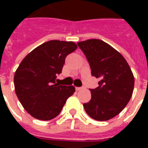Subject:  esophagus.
I'll return each instance as SVG.
<instances>
[{
	"label": "esophagus",
	"mask_w": 148,
	"mask_h": 148,
	"mask_svg": "<svg viewBox=\"0 0 148 148\" xmlns=\"http://www.w3.org/2000/svg\"><path fill=\"white\" fill-rule=\"evenodd\" d=\"M84 87H76V90L78 91V90H83Z\"/></svg>",
	"instance_id": "34e87169"
}]
</instances>
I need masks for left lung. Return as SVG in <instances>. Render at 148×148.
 I'll use <instances>...</instances> for the list:
<instances>
[{
  "label": "left lung",
  "instance_id": "left-lung-1",
  "mask_svg": "<svg viewBox=\"0 0 148 148\" xmlns=\"http://www.w3.org/2000/svg\"><path fill=\"white\" fill-rule=\"evenodd\" d=\"M91 69L100 78L98 86L90 89L91 99L83 104L90 117L105 121L118 115L130 101L134 89V76L125 58L108 43L100 39L77 42Z\"/></svg>",
  "mask_w": 148,
  "mask_h": 148
}]
</instances>
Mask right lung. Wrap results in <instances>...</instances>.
Returning <instances> with one entry per match:
<instances>
[{"label": "right lung", "mask_w": 148, "mask_h": 148, "mask_svg": "<svg viewBox=\"0 0 148 148\" xmlns=\"http://www.w3.org/2000/svg\"><path fill=\"white\" fill-rule=\"evenodd\" d=\"M77 46L74 42L51 40L31 51L14 75L16 94L24 109L40 121L56 117L75 88L58 83L66 57Z\"/></svg>", "instance_id": "1"}]
</instances>
